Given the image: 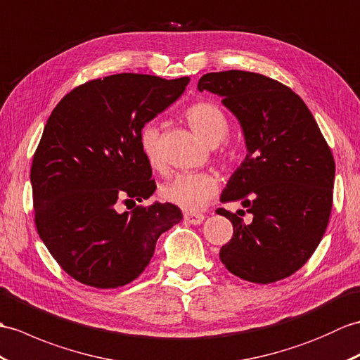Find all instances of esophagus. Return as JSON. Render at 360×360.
Here are the masks:
<instances>
[{"instance_id": "34e87169", "label": "esophagus", "mask_w": 360, "mask_h": 360, "mask_svg": "<svg viewBox=\"0 0 360 360\" xmlns=\"http://www.w3.org/2000/svg\"><path fill=\"white\" fill-rule=\"evenodd\" d=\"M205 216L202 213H184V221L191 225H199L202 224Z\"/></svg>"}]
</instances>
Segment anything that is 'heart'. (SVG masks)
Listing matches in <instances>:
<instances>
[{
  "instance_id": "1",
  "label": "heart",
  "mask_w": 360,
  "mask_h": 360,
  "mask_svg": "<svg viewBox=\"0 0 360 360\" xmlns=\"http://www.w3.org/2000/svg\"><path fill=\"white\" fill-rule=\"evenodd\" d=\"M186 120L196 135L207 144L218 146L227 138L230 122L222 108L208 101H199L186 110ZM161 131L153 122L146 124L139 133V147L153 170H164L160 146ZM218 191V179L207 172L181 173L161 190L164 200L186 212H198L210 202Z\"/></svg>"
}]
</instances>
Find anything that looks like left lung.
<instances>
[{
  "label": "left lung",
  "instance_id": "left-lung-1",
  "mask_svg": "<svg viewBox=\"0 0 360 360\" xmlns=\"http://www.w3.org/2000/svg\"><path fill=\"white\" fill-rule=\"evenodd\" d=\"M199 91L222 96L244 131L247 156L231 174L221 200H240L244 210L216 213L233 224L219 257L230 273L271 283L296 273L327 230L333 205L334 160L319 125L290 87L264 75L207 73Z\"/></svg>",
  "mask_w": 360,
  "mask_h": 360
}]
</instances>
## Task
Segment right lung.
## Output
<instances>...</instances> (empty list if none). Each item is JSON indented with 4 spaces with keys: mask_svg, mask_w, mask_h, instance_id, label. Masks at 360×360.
<instances>
[{
    "mask_svg": "<svg viewBox=\"0 0 360 360\" xmlns=\"http://www.w3.org/2000/svg\"><path fill=\"white\" fill-rule=\"evenodd\" d=\"M188 78L118 73L87 81L49 116L30 169L39 238L61 269L84 285L135 281L156 240L181 222L170 202L136 205L155 193L139 133L184 94Z\"/></svg>",
    "mask_w": 360,
    "mask_h": 360,
    "instance_id": "1",
    "label": "right lung"
}]
</instances>
